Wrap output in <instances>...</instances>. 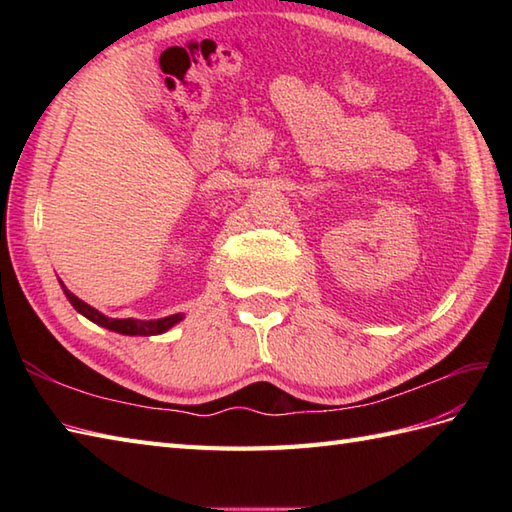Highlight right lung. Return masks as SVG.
<instances>
[{
  "instance_id": "1",
  "label": "right lung",
  "mask_w": 512,
  "mask_h": 512,
  "mask_svg": "<svg viewBox=\"0 0 512 512\" xmlns=\"http://www.w3.org/2000/svg\"><path fill=\"white\" fill-rule=\"evenodd\" d=\"M65 297H68V301L74 306L76 312H81L83 317H88L90 321H94L96 325H101V328H107L112 332H118V334H129V336H154V334H162L167 332L169 328H173V325L182 321V314H171V317H165V319H154V321H140V319H110L105 317V314H101L99 310H94L92 306H88V303L81 301L76 295H72V292L65 288L61 284Z\"/></svg>"
}]
</instances>
